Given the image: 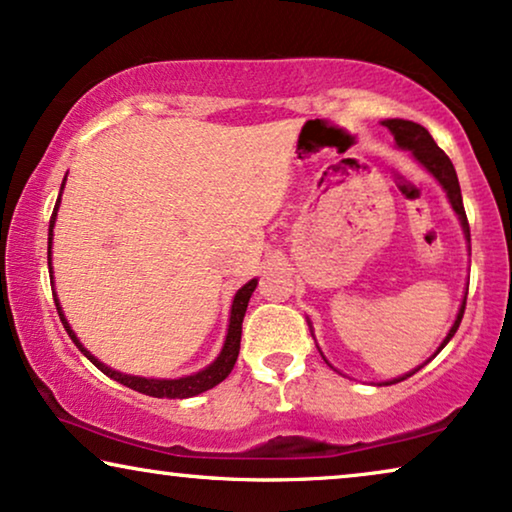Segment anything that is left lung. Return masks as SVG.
<instances>
[{"label": "left lung", "mask_w": 512, "mask_h": 512, "mask_svg": "<svg viewBox=\"0 0 512 512\" xmlns=\"http://www.w3.org/2000/svg\"><path fill=\"white\" fill-rule=\"evenodd\" d=\"M384 128H387L391 135H394L396 139V146L398 149L403 151H410L412 158L417 160L419 165L424 167L426 172L431 174L433 179L438 181L440 186H443V191L447 195V200H450V205L454 209V214H457V219L461 223V230H464V237H466V244H468V251H471V228H468V221H466V212H464V200H461V188H459V179H457V172H454V165L452 160L445 156V151L440 149V146L433 142V137L429 135V130L424 128V125L419 123H412V121H403V118H387V121H382ZM468 293V289H466ZM464 310H466V296L464 300H461L459 305V312H457V319H454V324L450 331H447V335L443 338V342H440V347L433 352V356H436L440 349H443L447 342H450L454 338V333H457V328L461 324V317H464ZM307 324H310V319H307ZM310 331H312V324H310ZM312 338H314V331H312ZM321 352V349H319ZM321 356H324V352H321ZM431 356V359H433ZM429 359V361H431ZM324 361L328 363V359L324 356ZM424 361L422 366H417L415 370H410V373L405 375H398L394 377V380H387V382H380L377 387H382V384H396V382H403L405 377L415 375L417 370H422L426 363ZM331 366V363H328ZM333 368V366H331Z\"/></svg>", "instance_id": "obj_1"}]
</instances>
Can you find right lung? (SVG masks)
<instances>
[{"instance_id":"1","label":"right lung","mask_w":512,"mask_h":512,"mask_svg":"<svg viewBox=\"0 0 512 512\" xmlns=\"http://www.w3.org/2000/svg\"><path fill=\"white\" fill-rule=\"evenodd\" d=\"M65 181L67 177L62 179V186H60V195H58V202H55V209H53V216H51V226H48V272H51L53 277V265H51V249H53V226H55V219H58V207H60V198H62V188H65ZM51 284L55 286V282L51 279ZM258 284V279H251L242 286V289H237L235 298H233V305H230V319H228V333H226V340H223V347L216 359L209 363L207 368L198 370V373L193 375H184V377H177V380H163V377H139V375H125L121 370H114L109 368L107 363H102L97 359L95 354H90L86 347L81 345V340L76 338V333L72 331V326H69V321L65 317V312H62V305L58 296L53 293L55 298V307H58V314H60V321L62 326H65V331L69 333V338L74 340V345L81 349V354L86 356V359L93 363L95 368H100L104 375L111 377V380L121 382L123 387H130L139 391V394H146V396H153V398H191V396H198L202 391L216 387V384L226 380L230 375V370H233L235 361H237V354H240V338H242V319H244V312H247V305H249V298L251 293H254Z\"/></svg>"}]
</instances>
